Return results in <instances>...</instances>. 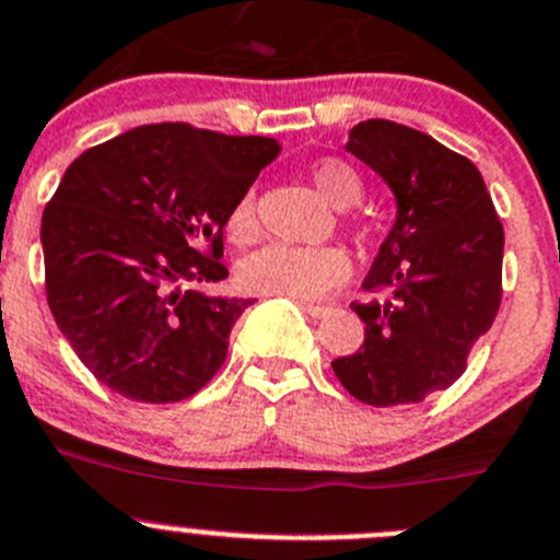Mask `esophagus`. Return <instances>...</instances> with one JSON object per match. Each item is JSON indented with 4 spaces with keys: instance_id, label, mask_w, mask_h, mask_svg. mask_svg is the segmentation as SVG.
Masks as SVG:
<instances>
[{
    "instance_id": "obj_1",
    "label": "esophagus",
    "mask_w": 560,
    "mask_h": 560,
    "mask_svg": "<svg viewBox=\"0 0 560 560\" xmlns=\"http://www.w3.org/2000/svg\"><path fill=\"white\" fill-rule=\"evenodd\" d=\"M302 311H305L311 318H324L329 313V307L327 305H302Z\"/></svg>"
}]
</instances>
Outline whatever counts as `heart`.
Masks as SVG:
<instances>
[{"label": "heart", "mask_w": 560, "mask_h": 560, "mask_svg": "<svg viewBox=\"0 0 560 560\" xmlns=\"http://www.w3.org/2000/svg\"><path fill=\"white\" fill-rule=\"evenodd\" d=\"M313 189L335 209H349L363 197L365 184L351 164L340 159H318L307 170ZM258 233L255 222V197L242 195L228 217V236L236 244H249ZM349 275V260L335 247H289L269 244L247 255L238 266V280L249 294L285 296L294 302H311L324 291L343 283Z\"/></svg>", "instance_id": "obj_1"}]
</instances>
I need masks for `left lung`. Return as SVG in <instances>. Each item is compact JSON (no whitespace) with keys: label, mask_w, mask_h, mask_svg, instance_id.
<instances>
[{"label":"left lung","mask_w":560,"mask_h":560,"mask_svg":"<svg viewBox=\"0 0 560 560\" xmlns=\"http://www.w3.org/2000/svg\"><path fill=\"white\" fill-rule=\"evenodd\" d=\"M360 162L387 180L398 217L365 277V340L332 360L340 385L371 407L418 404L454 385L503 296V225L476 164L393 120L349 135Z\"/></svg>","instance_id":"8db88e82"}]
</instances>
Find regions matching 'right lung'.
<instances>
[{
	"mask_svg": "<svg viewBox=\"0 0 560 560\" xmlns=\"http://www.w3.org/2000/svg\"><path fill=\"white\" fill-rule=\"evenodd\" d=\"M277 153L269 137L156 124L73 159L40 222L46 300L101 385L175 404L214 380L253 300L197 285L228 277L222 228Z\"/></svg>",
	"mask_w": 560,
	"mask_h": 560,
	"instance_id": "right-lung-1",
	"label": "right lung"
}]
</instances>
